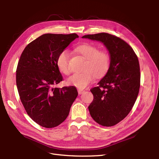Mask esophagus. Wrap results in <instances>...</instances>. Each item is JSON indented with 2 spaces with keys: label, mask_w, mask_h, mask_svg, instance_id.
I'll use <instances>...</instances> for the list:
<instances>
[{
  "label": "esophagus",
  "mask_w": 159,
  "mask_h": 159,
  "mask_svg": "<svg viewBox=\"0 0 159 159\" xmlns=\"http://www.w3.org/2000/svg\"><path fill=\"white\" fill-rule=\"evenodd\" d=\"M84 91H85L84 90H82L80 89H78V93H79V95H81L82 93H84Z\"/></svg>",
  "instance_id": "1"
}]
</instances>
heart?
I'll return each mask as SVG.
<instances>
[{
	"label": "heart",
	"instance_id": "obj_1",
	"mask_svg": "<svg viewBox=\"0 0 159 159\" xmlns=\"http://www.w3.org/2000/svg\"><path fill=\"white\" fill-rule=\"evenodd\" d=\"M76 52L85 58L83 71L75 73L67 79V84L83 89L92 82L95 79H101L109 71L111 66V57L104 50L89 44H83L75 48ZM69 53L67 50H62L57 58L58 70L63 74L70 73L69 66Z\"/></svg>",
	"mask_w": 159,
	"mask_h": 159
}]
</instances>
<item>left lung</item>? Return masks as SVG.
Returning a JSON list of instances; mask_svg holds the SVG:
<instances>
[{
  "label": "left lung",
  "instance_id": "1",
  "mask_svg": "<svg viewBox=\"0 0 159 159\" xmlns=\"http://www.w3.org/2000/svg\"><path fill=\"white\" fill-rule=\"evenodd\" d=\"M82 38L101 41L109 51V71L91 88L93 102L88 106L93 119L103 126H113L129 114L140 85L138 57L126 41L107 33L84 35Z\"/></svg>",
  "mask_w": 159,
  "mask_h": 159
}]
</instances>
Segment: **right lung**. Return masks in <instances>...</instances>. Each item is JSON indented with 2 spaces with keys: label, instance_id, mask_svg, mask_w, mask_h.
I'll use <instances>...</instances> for the list:
<instances>
[{
  "label": "right lung",
  "instance_id": "add662e5",
  "mask_svg": "<svg viewBox=\"0 0 159 159\" xmlns=\"http://www.w3.org/2000/svg\"><path fill=\"white\" fill-rule=\"evenodd\" d=\"M79 36L47 33L24 48L16 71L21 102L31 119L40 126L52 128L63 122L78 95L76 88L54 86L63 77L57 65L61 52Z\"/></svg>",
  "mask_w": 159,
  "mask_h": 159
}]
</instances>
